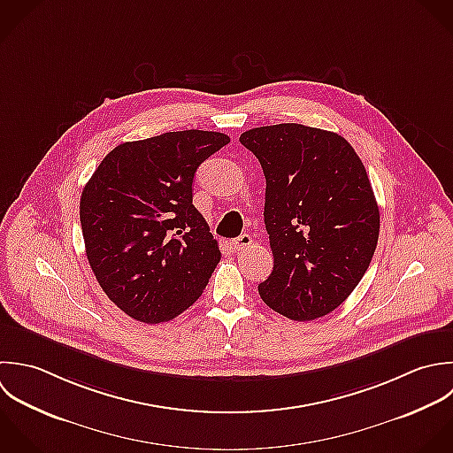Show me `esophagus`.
I'll use <instances>...</instances> for the list:
<instances>
[{
    "mask_svg": "<svg viewBox=\"0 0 453 453\" xmlns=\"http://www.w3.org/2000/svg\"><path fill=\"white\" fill-rule=\"evenodd\" d=\"M250 245H252V236L250 234H240L238 238H234L231 242V249H234V250H245Z\"/></svg>",
    "mask_w": 453,
    "mask_h": 453,
    "instance_id": "1",
    "label": "esophagus"
}]
</instances>
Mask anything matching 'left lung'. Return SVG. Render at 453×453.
Masks as SVG:
<instances>
[{"instance_id": "1", "label": "left lung", "mask_w": 453, "mask_h": 453, "mask_svg": "<svg viewBox=\"0 0 453 453\" xmlns=\"http://www.w3.org/2000/svg\"><path fill=\"white\" fill-rule=\"evenodd\" d=\"M266 178L265 224L273 270L263 302L293 321L335 311L365 275L380 238L367 171L339 134L279 123L240 135Z\"/></svg>"}]
</instances>
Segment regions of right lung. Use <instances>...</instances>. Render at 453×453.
I'll use <instances>...</instances> for the list:
<instances>
[{
  "instance_id": "obj_1",
  "label": "right lung",
  "mask_w": 453,
  "mask_h": 453,
  "mask_svg": "<svg viewBox=\"0 0 453 453\" xmlns=\"http://www.w3.org/2000/svg\"><path fill=\"white\" fill-rule=\"evenodd\" d=\"M229 141L181 130L123 142L84 185L79 217L89 266L130 318L171 321L203 295L220 250L192 204V181Z\"/></svg>"
}]
</instances>
